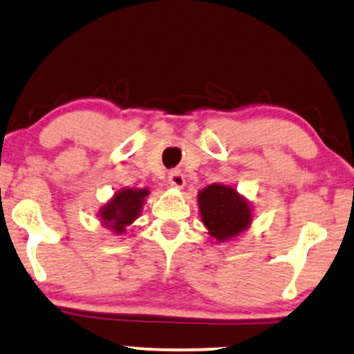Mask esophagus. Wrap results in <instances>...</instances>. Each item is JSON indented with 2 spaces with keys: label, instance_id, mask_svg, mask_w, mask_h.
<instances>
[{
  "label": "esophagus",
  "instance_id": "esophagus-1",
  "mask_svg": "<svg viewBox=\"0 0 354 354\" xmlns=\"http://www.w3.org/2000/svg\"><path fill=\"white\" fill-rule=\"evenodd\" d=\"M169 184L176 187V189H182V187L185 185L184 174H182L180 170H172V172L169 174Z\"/></svg>",
  "mask_w": 354,
  "mask_h": 354
}]
</instances>
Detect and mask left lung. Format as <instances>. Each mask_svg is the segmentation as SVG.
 Returning <instances> with one entry per match:
<instances>
[{
  "label": "left lung",
  "mask_w": 354,
  "mask_h": 354,
  "mask_svg": "<svg viewBox=\"0 0 354 354\" xmlns=\"http://www.w3.org/2000/svg\"><path fill=\"white\" fill-rule=\"evenodd\" d=\"M197 202L203 225L218 243L235 239L250 227V203L234 187L212 184L198 192Z\"/></svg>",
  "instance_id": "8db88e82"
}]
</instances>
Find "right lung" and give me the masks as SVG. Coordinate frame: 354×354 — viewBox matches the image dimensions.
<instances>
[{"mask_svg":"<svg viewBox=\"0 0 354 354\" xmlns=\"http://www.w3.org/2000/svg\"><path fill=\"white\" fill-rule=\"evenodd\" d=\"M147 195V189H122L115 192L114 197L99 212L102 225L114 234L122 235L126 228L139 217Z\"/></svg>","mask_w":354,"mask_h":354,"instance_id":"obj_1","label":"right lung"}]
</instances>
